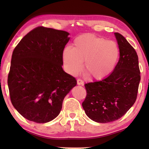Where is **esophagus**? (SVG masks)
<instances>
[{"instance_id":"esophagus-1","label":"esophagus","mask_w":149,"mask_h":149,"mask_svg":"<svg viewBox=\"0 0 149 149\" xmlns=\"http://www.w3.org/2000/svg\"><path fill=\"white\" fill-rule=\"evenodd\" d=\"M77 83L78 85H83L84 82L83 81V80L80 79H78L77 80Z\"/></svg>"}]
</instances>
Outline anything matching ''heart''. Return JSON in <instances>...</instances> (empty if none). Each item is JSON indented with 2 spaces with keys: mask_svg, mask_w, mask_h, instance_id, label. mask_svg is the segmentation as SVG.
Listing matches in <instances>:
<instances>
[{
  "mask_svg": "<svg viewBox=\"0 0 149 149\" xmlns=\"http://www.w3.org/2000/svg\"><path fill=\"white\" fill-rule=\"evenodd\" d=\"M118 56L119 49L115 42L90 34L76 38L74 47H66L63 52V61L70 74H79L83 68V61H85V72L95 79L109 75Z\"/></svg>",
  "mask_w": 149,
  "mask_h": 149,
  "instance_id": "1",
  "label": "heart"
}]
</instances>
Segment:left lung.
<instances>
[{
  "mask_svg": "<svg viewBox=\"0 0 149 149\" xmlns=\"http://www.w3.org/2000/svg\"><path fill=\"white\" fill-rule=\"evenodd\" d=\"M120 58L113 72L101 81L84 84L86 96L82 103L86 115L99 123L121 118L137 98L140 71L134 49L121 34L115 33Z\"/></svg>",
  "mask_w": 149,
  "mask_h": 149,
  "instance_id": "1",
  "label": "left lung"
}]
</instances>
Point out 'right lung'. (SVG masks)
Here are the masks:
<instances>
[{
  "mask_svg": "<svg viewBox=\"0 0 149 149\" xmlns=\"http://www.w3.org/2000/svg\"><path fill=\"white\" fill-rule=\"evenodd\" d=\"M68 35L64 31L37 27L13 52L8 77L10 99L30 121L43 123L54 119L64 98L76 86L75 78L62 68Z\"/></svg>",
  "mask_w": 149,
  "mask_h": 149,
  "instance_id": "right-lung-1",
  "label": "right lung"
}]
</instances>
